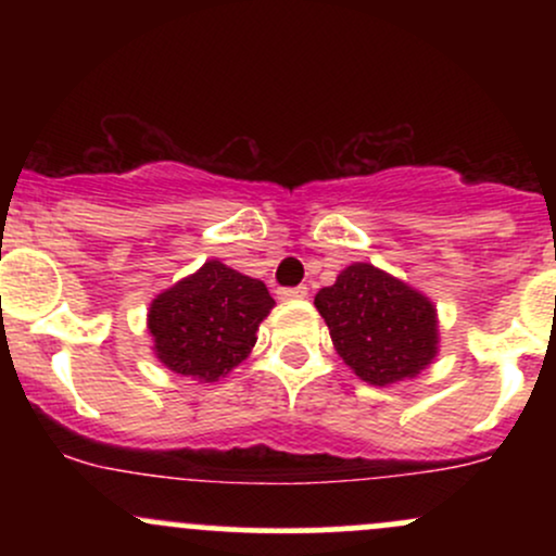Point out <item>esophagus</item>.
Masks as SVG:
<instances>
[{"mask_svg":"<svg viewBox=\"0 0 556 556\" xmlns=\"http://www.w3.org/2000/svg\"><path fill=\"white\" fill-rule=\"evenodd\" d=\"M279 300H303L308 298V287H282V290H277Z\"/></svg>","mask_w":556,"mask_h":556,"instance_id":"1","label":"esophagus"}]
</instances>
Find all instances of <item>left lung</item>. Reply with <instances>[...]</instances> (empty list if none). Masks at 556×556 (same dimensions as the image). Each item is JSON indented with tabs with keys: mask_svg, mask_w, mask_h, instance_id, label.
<instances>
[{
	"mask_svg": "<svg viewBox=\"0 0 556 556\" xmlns=\"http://www.w3.org/2000/svg\"><path fill=\"white\" fill-rule=\"evenodd\" d=\"M314 305L337 355L368 384L416 379L437 358V305L379 266L350 264L334 285L318 290Z\"/></svg>",
	"mask_w": 556,
	"mask_h": 556,
	"instance_id": "left-lung-1",
	"label": "left lung"
}]
</instances>
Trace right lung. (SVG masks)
<instances>
[{
  "mask_svg": "<svg viewBox=\"0 0 556 556\" xmlns=\"http://www.w3.org/2000/svg\"><path fill=\"white\" fill-rule=\"evenodd\" d=\"M271 308L261 279L212 258L151 300V350L169 371L212 384L251 355Z\"/></svg>",
  "mask_w": 556,
  "mask_h": 556,
  "instance_id": "obj_1",
  "label": "right lung"
}]
</instances>
